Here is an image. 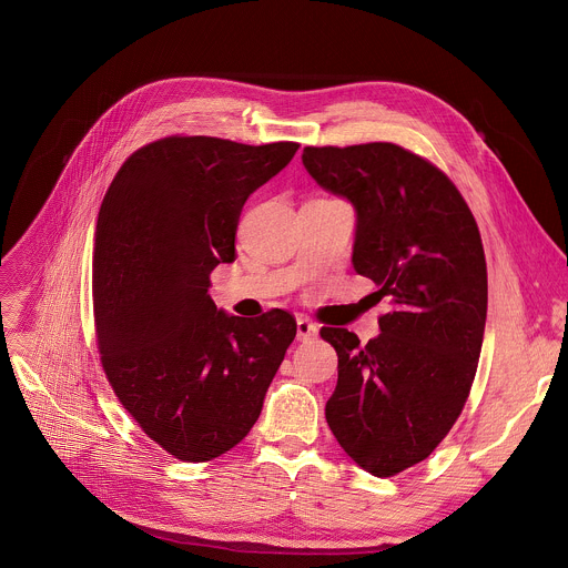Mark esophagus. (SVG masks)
<instances>
[{"label":"esophagus","mask_w":568,"mask_h":568,"mask_svg":"<svg viewBox=\"0 0 568 568\" xmlns=\"http://www.w3.org/2000/svg\"><path fill=\"white\" fill-rule=\"evenodd\" d=\"M316 335H318V326H316V323H312L307 316H298V318H296V337H298V342L314 339Z\"/></svg>","instance_id":"esophagus-1"}]
</instances>
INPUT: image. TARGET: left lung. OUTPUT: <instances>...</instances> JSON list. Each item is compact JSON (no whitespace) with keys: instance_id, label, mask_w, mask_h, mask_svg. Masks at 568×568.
Wrapping results in <instances>:
<instances>
[{"instance_id":"left-lung-1","label":"left lung","mask_w":568,"mask_h":568,"mask_svg":"<svg viewBox=\"0 0 568 568\" xmlns=\"http://www.w3.org/2000/svg\"><path fill=\"white\" fill-rule=\"evenodd\" d=\"M310 178L355 209L353 267L390 310L366 346L321 328L339 357L326 420L368 474L425 460L469 395L488 314L480 233L456 186L395 143L303 150Z\"/></svg>"}]
</instances>
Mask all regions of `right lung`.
<instances>
[{"mask_svg":"<svg viewBox=\"0 0 568 568\" xmlns=\"http://www.w3.org/2000/svg\"><path fill=\"white\" fill-rule=\"evenodd\" d=\"M296 150L292 141L169 136L136 150L103 197L101 362L128 414L180 460L217 458L250 434L296 337L283 310L233 316L209 294L211 272L235 261L242 206Z\"/></svg>","mask_w":568,"mask_h":568,"instance_id":"obj_1","label":"right lung"}]
</instances>
